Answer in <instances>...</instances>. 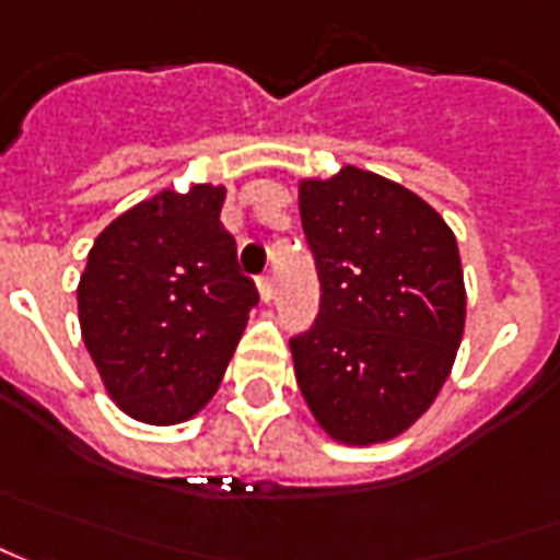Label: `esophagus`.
<instances>
[{
    "mask_svg": "<svg viewBox=\"0 0 560 560\" xmlns=\"http://www.w3.org/2000/svg\"><path fill=\"white\" fill-rule=\"evenodd\" d=\"M258 292H261V302H271V299H273V277H271V273H261V277H258Z\"/></svg>",
    "mask_w": 560,
    "mask_h": 560,
    "instance_id": "34e87169",
    "label": "esophagus"
}]
</instances>
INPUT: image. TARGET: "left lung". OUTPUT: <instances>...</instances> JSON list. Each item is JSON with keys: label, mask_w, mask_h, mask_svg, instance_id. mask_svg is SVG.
Here are the masks:
<instances>
[{"label": "left lung", "mask_w": 560, "mask_h": 560, "mask_svg": "<svg viewBox=\"0 0 560 560\" xmlns=\"http://www.w3.org/2000/svg\"><path fill=\"white\" fill-rule=\"evenodd\" d=\"M299 212L320 311L292 336L314 419L345 444H378L429 410L465 326L456 236L422 197L363 168L302 182Z\"/></svg>", "instance_id": "left-lung-1"}]
</instances>
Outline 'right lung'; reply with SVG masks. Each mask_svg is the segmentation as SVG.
<instances>
[{"mask_svg":"<svg viewBox=\"0 0 560 560\" xmlns=\"http://www.w3.org/2000/svg\"><path fill=\"white\" fill-rule=\"evenodd\" d=\"M224 187L138 202L95 240L79 277V326L107 392L138 422L175 425L219 388L258 305L221 224Z\"/></svg>","mask_w":560,"mask_h":560,"instance_id":"right-lung-1","label":"right lung"}]
</instances>
